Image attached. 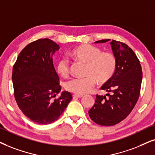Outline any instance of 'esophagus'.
Segmentation results:
<instances>
[{"label":"esophagus","mask_w":155,"mask_h":155,"mask_svg":"<svg viewBox=\"0 0 155 155\" xmlns=\"http://www.w3.org/2000/svg\"><path fill=\"white\" fill-rule=\"evenodd\" d=\"M73 97L74 98H81V97H83V95H81V94H74Z\"/></svg>","instance_id":"34e87169"}]
</instances>
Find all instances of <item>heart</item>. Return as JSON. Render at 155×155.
I'll use <instances>...</instances> for the list:
<instances>
[{
  "label": "heart",
  "instance_id": "obj_1",
  "mask_svg": "<svg viewBox=\"0 0 155 155\" xmlns=\"http://www.w3.org/2000/svg\"><path fill=\"white\" fill-rule=\"evenodd\" d=\"M74 60L87 63L83 79H73L67 81L65 88L76 94L89 93L98 84H105L114 75L117 66V57L112 52L101 51V48L90 44H81L74 47L68 53ZM56 71L62 77H66L70 72V66L66 58H61L56 64Z\"/></svg>",
  "mask_w": 155,
  "mask_h": 155
}]
</instances>
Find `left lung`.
Returning <instances> with one entry per match:
<instances>
[{
	"label": "left lung",
	"instance_id": "8db88e82",
	"mask_svg": "<svg viewBox=\"0 0 155 155\" xmlns=\"http://www.w3.org/2000/svg\"><path fill=\"white\" fill-rule=\"evenodd\" d=\"M109 39L97 41L105 43ZM116 56L117 66L113 77L101 89L111 92L106 96L97 94L95 104L89 111L91 120L101 126H113L128 116L140 94L142 71L140 61L127 44L112 40L110 43Z\"/></svg>",
	"mask_w": 155,
	"mask_h": 155
}]
</instances>
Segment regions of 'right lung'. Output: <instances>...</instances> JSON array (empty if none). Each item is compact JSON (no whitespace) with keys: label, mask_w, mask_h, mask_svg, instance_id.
Returning a JSON list of instances; mask_svg holds the SVG:
<instances>
[{"label":"right lung","mask_w":155,"mask_h":155,"mask_svg":"<svg viewBox=\"0 0 155 155\" xmlns=\"http://www.w3.org/2000/svg\"><path fill=\"white\" fill-rule=\"evenodd\" d=\"M59 46L48 38L38 39L21 51L13 65L14 97L19 109L31 121L48 124L59 118L72 99L61 87L52 56Z\"/></svg>","instance_id":"add662e5"}]
</instances>
